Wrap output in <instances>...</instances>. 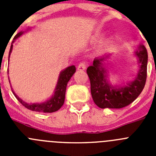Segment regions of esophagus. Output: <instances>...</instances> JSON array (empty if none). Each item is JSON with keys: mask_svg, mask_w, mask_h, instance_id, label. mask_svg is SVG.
<instances>
[{"mask_svg": "<svg viewBox=\"0 0 156 156\" xmlns=\"http://www.w3.org/2000/svg\"><path fill=\"white\" fill-rule=\"evenodd\" d=\"M77 69L78 70H85L86 69V65L83 62H81L77 66Z\"/></svg>", "mask_w": 156, "mask_h": 156, "instance_id": "1", "label": "esophagus"}]
</instances>
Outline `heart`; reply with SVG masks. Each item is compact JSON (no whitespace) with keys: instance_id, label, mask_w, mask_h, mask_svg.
<instances>
[{"instance_id":"1","label":"heart","mask_w":156,"mask_h":156,"mask_svg":"<svg viewBox=\"0 0 156 156\" xmlns=\"http://www.w3.org/2000/svg\"><path fill=\"white\" fill-rule=\"evenodd\" d=\"M101 34H98V35H96L95 37V40L98 39L101 37ZM114 40L113 38L112 37H108L107 38H105L104 40L102 41H101L99 42L98 45L97 47V52L98 53H102V52L105 51L106 50H108V48L112 46V45L113 44Z\"/></svg>"}]
</instances>
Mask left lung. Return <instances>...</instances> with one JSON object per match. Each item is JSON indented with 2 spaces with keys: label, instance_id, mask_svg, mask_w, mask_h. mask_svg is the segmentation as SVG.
I'll return each instance as SVG.
<instances>
[{
  "label": "left lung",
  "instance_id": "obj_1",
  "mask_svg": "<svg viewBox=\"0 0 156 156\" xmlns=\"http://www.w3.org/2000/svg\"><path fill=\"white\" fill-rule=\"evenodd\" d=\"M140 63L137 76L126 86L113 87L107 77L106 62L110 54L94 58L93 65L87 69L90 82V92L94 101L101 108H121L131 104L143 90L147 78L148 52L144 45H140L135 52Z\"/></svg>",
  "mask_w": 156,
  "mask_h": 156
}]
</instances>
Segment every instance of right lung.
<instances>
[{
  "label": "right lung",
  "instance_id": "obj_1",
  "mask_svg": "<svg viewBox=\"0 0 156 156\" xmlns=\"http://www.w3.org/2000/svg\"><path fill=\"white\" fill-rule=\"evenodd\" d=\"M23 34V32H20V33L16 34V37H14V40L17 39L18 37H20ZM12 48H13V45L12 44L11 45L10 51H9V57H10L11 52L12 51ZM75 66H71L67 67L66 69H64L60 73L58 80L57 86H56L55 89V94H54L53 96L49 100L46 101L44 102L29 104V103L25 102L24 101H23L20 98L18 97V95H16V94L12 89V92H13L14 95L16 96V98L19 102L21 103L23 106H25L26 108H28V109L34 112H54L58 111L64 104L66 86H67V83L69 81V80L71 79V77L75 73Z\"/></svg>",
  "mask_w": 156,
  "mask_h": 156
}]
</instances>
